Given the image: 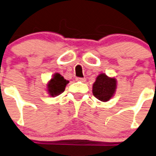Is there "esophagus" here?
I'll list each match as a JSON object with an SVG mask.
<instances>
[{"label":"esophagus","instance_id":"34e87169","mask_svg":"<svg viewBox=\"0 0 156 156\" xmlns=\"http://www.w3.org/2000/svg\"><path fill=\"white\" fill-rule=\"evenodd\" d=\"M76 81H78V82H86V78H75Z\"/></svg>","mask_w":156,"mask_h":156}]
</instances>
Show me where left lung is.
<instances>
[{"label":"left lung","instance_id":"1","mask_svg":"<svg viewBox=\"0 0 156 156\" xmlns=\"http://www.w3.org/2000/svg\"><path fill=\"white\" fill-rule=\"evenodd\" d=\"M116 81L113 78H108L106 74H101L98 76L93 85V94L101 101H108L116 91Z\"/></svg>","mask_w":156,"mask_h":156}]
</instances>
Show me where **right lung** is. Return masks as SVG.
Listing matches in <instances>:
<instances>
[{"label": "right lung", "mask_w": 156, "mask_h": 156, "mask_svg": "<svg viewBox=\"0 0 156 156\" xmlns=\"http://www.w3.org/2000/svg\"><path fill=\"white\" fill-rule=\"evenodd\" d=\"M68 82L69 81L64 79L58 73L54 74V77L48 84V91L50 96L55 97L63 93Z\"/></svg>", "instance_id": "obj_1"}]
</instances>
